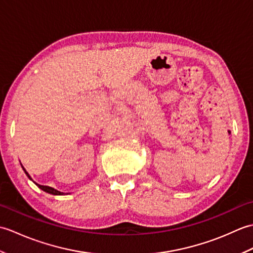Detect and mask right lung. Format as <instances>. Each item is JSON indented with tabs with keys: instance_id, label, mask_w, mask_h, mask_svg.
Listing matches in <instances>:
<instances>
[{
	"instance_id": "obj_1",
	"label": "right lung",
	"mask_w": 253,
	"mask_h": 253,
	"mask_svg": "<svg viewBox=\"0 0 253 253\" xmlns=\"http://www.w3.org/2000/svg\"><path fill=\"white\" fill-rule=\"evenodd\" d=\"M24 169V168H23ZM24 170H25V173H26V175L29 177L30 178V176H29V174L27 173L26 171V169H24ZM31 179V178H30ZM38 187L40 188V189H42L43 191H45V192H47V193H51V195H64L63 192H61V191H57L56 189H54V188H52V187H49V186H42V185H38V184H36Z\"/></svg>"
}]
</instances>
